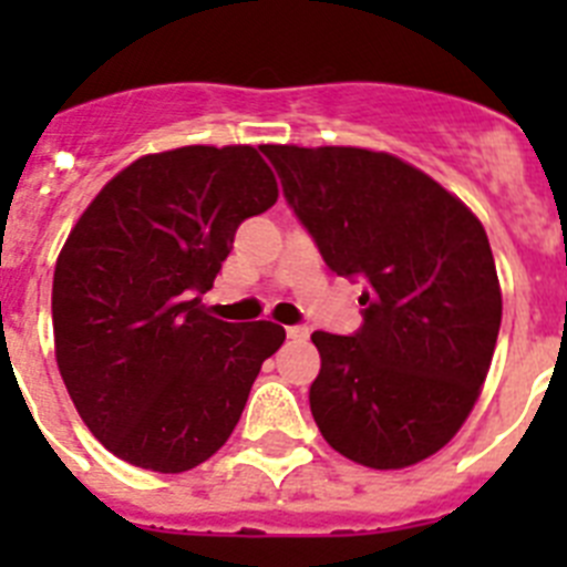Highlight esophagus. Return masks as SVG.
<instances>
[{
  "label": "esophagus",
  "instance_id": "obj_1",
  "mask_svg": "<svg viewBox=\"0 0 567 567\" xmlns=\"http://www.w3.org/2000/svg\"><path fill=\"white\" fill-rule=\"evenodd\" d=\"M287 338L295 340V343H303V340L309 338V329L307 327H289Z\"/></svg>",
  "mask_w": 567,
  "mask_h": 567
}]
</instances>
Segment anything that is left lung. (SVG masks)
I'll return each instance as SVG.
<instances>
[{"instance_id": "1", "label": "left lung", "mask_w": 567, "mask_h": 567, "mask_svg": "<svg viewBox=\"0 0 567 567\" xmlns=\"http://www.w3.org/2000/svg\"><path fill=\"white\" fill-rule=\"evenodd\" d=\"M332 272L363 280V327L315 332L309 405L334 452L405 468L443 449L485 383L499 320L488 235L457 195L398 155L264 147Z\"/></svg>"}]
</instances>
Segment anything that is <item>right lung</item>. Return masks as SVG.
<instances>
[{"instance_id":"right-lung-1","label":"right lung","mask_w":567,"mask_h":567,"mask_svg":"<svg viewBox=\"0 0 567 567\" xmlns=\"http://www.w3.org/2000/svg\"><path fill=\"white\" fill-rule=\"evenodd\" d=\"M278 202L249 144L144 155L90 202L53 272V338L93 437L138 468L182 474L213 457L260 363L272 320L224 323L202 303L235 229Z\"/></svg>"}]
</instances>
